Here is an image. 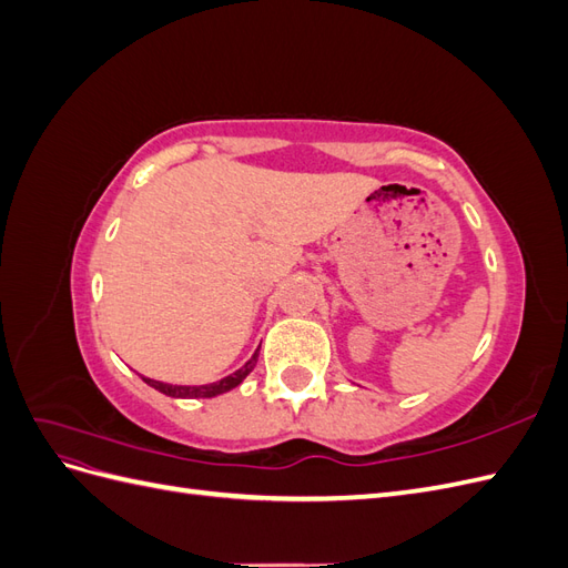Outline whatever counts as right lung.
Returning <instances> with one entry per match:
<instances>
[{"label":"right lung","instance_id":"obj_1","mask_svg":"<svg viewBox=\"0 0 568 568\" xmlns=\"http://www.w3.org/2000/svg\"><path fill=\"white\" fill-rule=\"evenodd\" d=\"M257 363V353L248 359V363L236 369L234 374L225 376V379H220L215 384H205V386H173V384H163V382H153V379H146V376H142V379L153 386L156 390L165 393V395H173V398H213V395H220V393H227L232 388H236L239 384H242L246 376L251 374V369L255 367Z\"/></svg>","mask_w":568,"mask_h":568}]
</instances>
